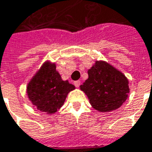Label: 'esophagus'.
<instances>
[{"label":"esophagus","instance_id":"esophagus-1","mask_svg":"<svg viewBox=\"0 0 152 152\" xmlns=\"http://www.w3.org/2000/svg\"><path fill=\"white\" fill-rule=\"evenodd\" d=\"M74 85L76 86V87H79V86H80V85H81V81H74Z\"/></svg>","mask_w":152,"mask_h":152}]
</instances>
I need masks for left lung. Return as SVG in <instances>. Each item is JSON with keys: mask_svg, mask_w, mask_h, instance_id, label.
<instances>
[{"mask_svg": "<svg viewBox=\"0 0 152 152\" xmlns=\"http://www.w3.org/2000/svg\"><path fill=\"white\" fill-rule=\"evenodd\" d=\"M87 73L88 78L80 88L94 109L111 112L126 101L129 92V80L118 69L106 61L96 60Z\"/></svg>", "mask_w": 152, "mask_h": 152, "instance_id": "obj_1", "label": "left lung"}]
</instances>
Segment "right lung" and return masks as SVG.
<instances>
[{"label": "right lung", "mask_w": 152, "mask_h": 152, "mask_svg": "<svg viewBox=\"0 0 152 152\" xmlns=\"http://www.w3.org/2000/svg\"><path fill=\"white\" fill-rule=\"evenodd\" d=\"M74 89V85L62 80L55 63L47 60L28 83L27 94L35 108L52 114L63 106L68 93Z\"/></svg>", "instance_id": "1"}]
</instances>
